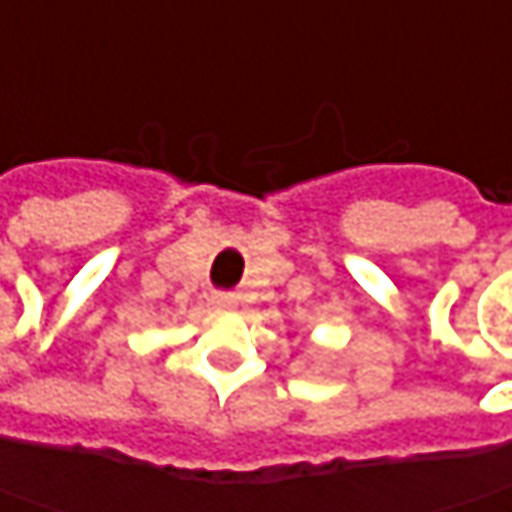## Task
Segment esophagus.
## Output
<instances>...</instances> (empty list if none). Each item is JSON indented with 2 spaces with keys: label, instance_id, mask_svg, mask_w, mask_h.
<instances>
[{
  "label": "esophagus",
  "instance_id": "obj_1",
  "mask_svg": "<svg viewBox=\"0 0 512 512\" xmlns=\"http://www.w3.org/2000/svg\"><path fill=\"white\" fill-rule=\"evenodd\" d=\"M212 303L217 309H232V306H237V298H234L232 292H214Z\"/></svg>",
  "mask_w": 512,
  "mask_h": 512
}]
</instances>
